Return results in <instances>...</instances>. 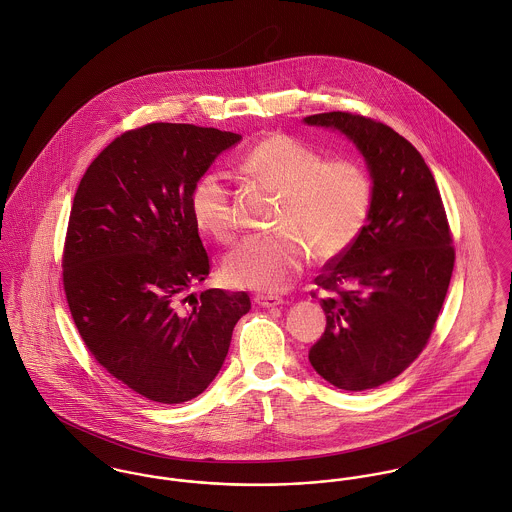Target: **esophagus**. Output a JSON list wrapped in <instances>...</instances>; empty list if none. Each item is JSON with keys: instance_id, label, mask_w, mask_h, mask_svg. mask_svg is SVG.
<instances>
[{"instance_id": "34e87169", "label": "esophagus", "mask_w": 512, "mask_h": 512, "mask_svg": "<svg viewBox=\"0 0 512 512\" xmlns=\"http://www.w3.org/2000/svg\"><path fill=\"white\" fill-rule=\"evenodd\" d=\"M255 302L263 308H275V306H281L284 300L281 296H273V294H257Z\"/></svg>"}]
</instances>
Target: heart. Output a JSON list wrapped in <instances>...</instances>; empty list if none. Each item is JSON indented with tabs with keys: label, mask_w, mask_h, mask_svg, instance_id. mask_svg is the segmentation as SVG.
I'll return each instance as SVG.
<instances>
[{
	"label": "heart",
	"mask_w": 512,
	"mask_h": 512,
	"mask_svg": "<svg viewBox=\"0 0 512 512\" xmlns=\"http://www.w3.org/2000/svg\"><path fill=\"white\" fill-rule=\"evenodd\" d=\"M243 169L281 192L275 228L241 241L224 263L229 283L255 290H284L310 261L343 255L367 226L373 180L359 163L332 159L308 143L275 133L257 141ZM190 212L196 226L229 243L237 233L231 192L222 174L204 172L192 186Z\"/></svg>",
	"instance_id": "1"
}]
</instances>
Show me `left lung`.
<instances>
[{
	"label": "left lung",
	"instance_id": "left-lung-1",
	"mask_svg": "<svg viewBox=\"0 0 512 512\" xmlns=\"http://www.w3.org/2000/svg\"><path fill=\"white\" fill-rule=\"evenodd\" d=\"M304 121L349 137L373 178L367 226L314 279L330 296L326 330L308 353L334 387L367 391L398 377L430 340L454 271L452 231L432 172L395 129L347 112Z\"/></svg>",
	"mask_w": 512,
	"mask_h": 512
}]
</instances>
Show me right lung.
Instances as JSON below:
<instances>
[{
    "instance_id": "add662e5",
    "label": "right lung",
    "mask_w": 512,
    "mask_h": 512,
    "mask_svg": "<svg viewBox=\"0 0 512 512\" xmlns=\"http://www.w3.org/2000/svg\"><path fill=\"white\" fill-rule=\"evenodd\" d=\"M239 139L214 127L149 123L115 137L74 194L62 253L72 320L94 359L153 402L204 393L251 308L247 292L186 296L210 275L192 186Z\"/></svg>"
}]
</instances>
